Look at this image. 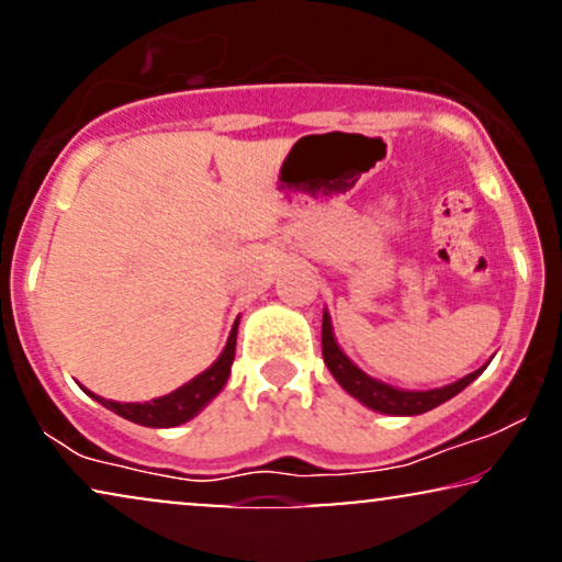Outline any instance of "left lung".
Masks as SVG:
<instances>
[{"mask_svg":"<svg viewBox=\"0 0 562 562\" xmlns=\"http://www.w3.org/2000/svg\"><path fill=\"white\" fill-rule=\"evenodd\" d=\"M323 359L325 364H328L330 375L341 383L344 391H349L351 396L362 401L364 406L375 408V412L398 414V417H414V414H425L429 408L446 404L448 398H453L456 393H461L463 387L484 372L482 367V370L469 372L467 378L456 380V383H450L446 387H435V391H401V387H391L380 383L375 378L364 375V372L359 370V367L351 362L341 349H338L328 313H323Z\"/></svg>","mask_w":562,"mask_h":562,"instance_id":"1","label":"left lung"}]
</instances>
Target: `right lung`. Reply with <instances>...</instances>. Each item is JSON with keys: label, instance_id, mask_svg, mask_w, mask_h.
I'll use <instances>...</instances> for the list:
<instances>
[{"label": "right lung", "instance_id": "obj_1", "mask_svg": "<svg viewBox=\"0 0 562 562\" xmlns=\"http://www.w3.org/2000/svg\"><path fill=\"white\" fill-rule=\"evenodd\" d=\"M234 349H237V323H234L232 336H228L224 351H221L216 362L207 367L205 372H200L195 380H190L187 385L177 387L175 393H169V396L154 398L148 401V404H116V401L99 398L93 396V393H90V396L106 408H112V412L120 414V417L135 422V425L177 427L182 425V422L195 417L200 408H203L207 401L216 396L221 387L226 385L228 372H232V362H234Z\"/></svg>", "mask_w": 562, "mask_h": 562}]
</instances>
